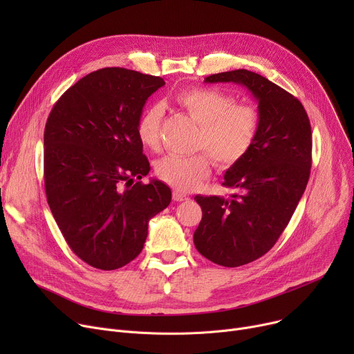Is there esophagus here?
<instances>
[{
  "label": "esophagus",
  "mask_w": 354,
  "mask_h": 354,
  "mask_svg": "<svg viewBox=\"0 0 354 354\" xmlns=\"http://www.w3.org/2000/svg\"><path fill=\"white\" fill-rule=\"evenodd\" d=\"M172 198H174V201H176V202H180V201H187V199H188V196H187V195L182 194V192H179V191H174V194H172Z\"/></svg>",
  "instance_id": "1"
}]
</instances>
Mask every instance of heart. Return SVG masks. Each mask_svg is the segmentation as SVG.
Instances as JSON below:
<instances>
[{
    "label": "heart",
    "instance_id": "obj_1",
    "mask_svg": "<svg viewBox=\"0 0 354 354\" xmlns=\"http://www.w3.org/2000/svg\"><path fill=\"white\" fill-rule=\"evenodd\" d=\"M175 100L199 124L195 147L207 151L219 169H231L250 153L259 130V113L254 106L239 104L232 95L216 87L182 90ZM163 113L162 104H149L136 122L140 143L153 152L160 149ZM206 154L167 155L156 162L155 172L178 191H194L211 174V159Z\"/></svg>",
    "mask_w": 354,
    "mask_h": 354
}]
</instances>
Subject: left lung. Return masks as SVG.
<instances>
[{"label": "left lung", "instance_id": "1", "mask_svg": "<svg viewBox=\"0 0 354 354\" xmlns=\"http://www.w3.org/2000/svg\"><path fill=\"white\" fill-rule=\"evenodd\" d=\"M205 82L243 84L258 102L257 140L222 182L235 192L195 196L202 208L196 250L218 266L239 267L274 247L299 205L311 169V126L299 99L254 71L218 73Z\"/></svg>", "mask_w": 354, "mask_h": 354}]
</instances>
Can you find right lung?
Returning a JSON list of instances; mask_svg holds the SVG:
<instances>
[{
  "instance_id": "obj_1",
  "label": "right lung",
  "mask_w": 354,
  "mask_h": 354,
  "mask_svg": "<svg viewBox=\"0 0 354 354\" xmlns=\"http://www.w3.org/2000/svg\"><path fill=\"white\" fill-rule=\"evenodd\" d=\"M163 79L123 67L93 71L67 88L44 129V188L70 250L110 271L135 259L149 219L171 203L151 171L136 122Z\"/></svg>"
}]
</instances>
